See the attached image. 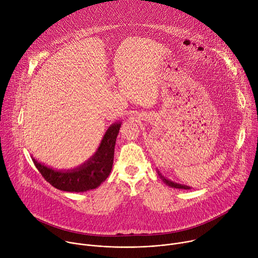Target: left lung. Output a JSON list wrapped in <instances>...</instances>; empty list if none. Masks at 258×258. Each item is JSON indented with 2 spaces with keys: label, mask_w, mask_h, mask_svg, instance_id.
Returning a JSON list of instances; mask_svg holds the SVG:
<instances>
[{
  "label": "left lung",
  "mask_w": 258,
  "mask_h": 258,
  "mask_svg": "<svg viewBox=\"0 0 258 258\" xmlns=\"http://www.w3.org/2000/svg\"><path fill=\"white\" fill-rule=\"evenodd\" d=\"M157 173H158V175L160 176V178L163 180V182L165 183V185H167L168 187H171V188H175V189H183V190H190L191 189V187H189V186H186V185H181V183H178V182H175V181H172V180H170V179H168V178H166V177H164L161 173H160V171L157 169Z\"/></svg>",
  "instance_id": "1"
}]
</instances>
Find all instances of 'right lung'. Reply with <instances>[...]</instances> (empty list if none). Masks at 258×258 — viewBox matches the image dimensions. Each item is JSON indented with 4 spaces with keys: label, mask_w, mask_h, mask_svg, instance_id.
Masks as SVG:
<instances>
[{
    "label": "right lung",
    "mask_w": 258,
    "mask_h": 258,
    "mask_svg": "<svg viewBox=\"0 0 258 258\" xmlns=\"http://www.w3.org/2000/svg\"><path fill=\"white\" fill-rule=\"evenodd\" d=\"M121 121L110 125L106 131L97 151L82 165L71 169H55L31 159L44 176L53 187L65 192H87L98 188L111 172L114 158V147Z\"/></svg>",
    "instance_id": "obj_1"
}]
</instances>
